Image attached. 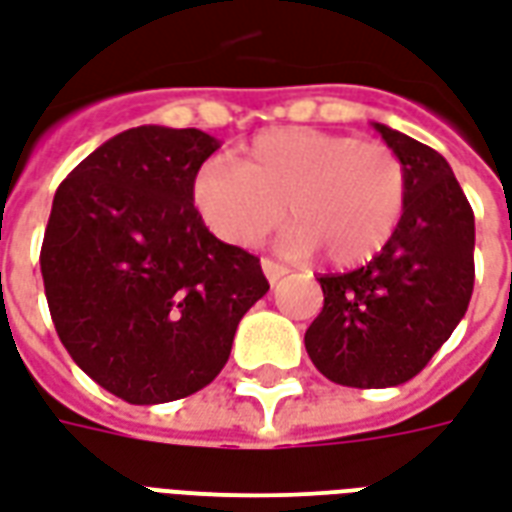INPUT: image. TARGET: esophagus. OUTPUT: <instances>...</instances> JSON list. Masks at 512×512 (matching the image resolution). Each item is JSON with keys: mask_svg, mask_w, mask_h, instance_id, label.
<instances>
[{"mask_svg": "<svg viewBox=\"0 0 512 512\" xmlns=\"http://www.w3.org/2000/svg\"><path fill=\"white\" fill-rule=\"evenodd\" d=\"M260 266H263V274H266V279L271 282V285H276V282H279V279L287 274L285 266H279L276 260H268V257H263V260H260Z\"/></svg>", "mask_w": 512, "mask_h": 512, "instance_id": "1", "label": "esophagus"}]
</instances>
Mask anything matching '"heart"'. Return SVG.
I'll return each instance as SVG.
<instances>
[{
	"label": "heart",
	"mask_w": 512,
	"mask_h": 512,
	"mask_svg": "<svg viewBox=\"0 0 512 512\" xmlns=\"http://www.w3.org/2000/svg\"><path fill=\"white\" fill-rule=\"evenodd\" d=\"M206 225L230 244L252 246L282 217L295 219L285 252L323 249L333 266L352 268L380 255L407 208V168L382 140L309 130L255 138L233 162H206L192 181Z\"/></svg>",
	"instance_id": "heart-1"
}]
</instances>
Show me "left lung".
<instances>
[{
  "instance_id": "obj_1",
  "label": "left lung",
  "mask_w": 512,
  "mask_h": 512,
  "mask_svg": "<svg viewBox=\"0 0 512 512\" xmlns=\"http://www.w3.org/2000/svg\"><path fill=\"white\" fill-rule=\"evenodd\" d=\"M407 168V208L380 255L325 274L323 312L306 328L312 363L336 385L393 388L448 342L475 285V214L448 160L374 124Z\"/></svg>"
}]
</instances>
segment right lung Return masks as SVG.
I'll list each match as a JSON object with an SVG mask.
<instances>
[{"label": "right lung", "instance_id": "right-lung-1", "mask_svg": "<svg viewBox=\"0 0 512 512\" xmlns=\"http://www.w3.org/2000/svg\"><path fill=\"white\" fill-rule=\"evenodd\" d=\"M217 149L203 130L143 124L56 189L40 252L51 320L83 372L130 404L206 388L268 293L260 260L208 233L192 200Z\"/></svg>", "mask_w": 512, "mask_h": 512}]
</instances>
